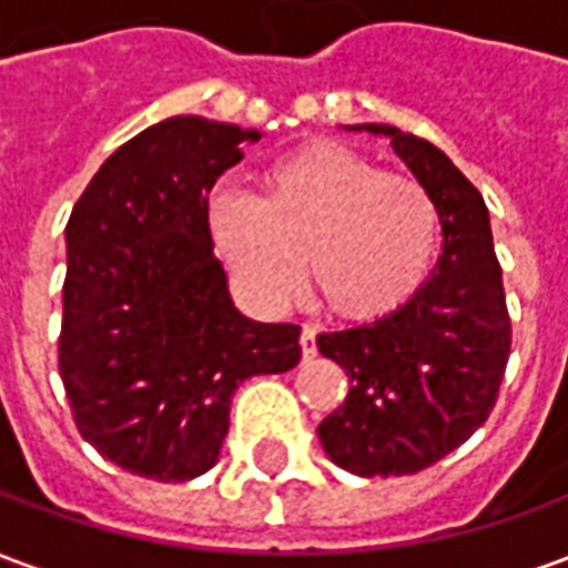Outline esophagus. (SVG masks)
Wrapping results in <instances>:
<instances>
[{
    "label": "esophagus",
    "mask_w": 568,
    "mask_h": 568,
    "mask_svg": "<svg viewBox=\"0 0 568 568\" xmlns=\"http://www.w3.org/2000/svg\"><path fill=\"white\" fill-rule=\"evenodd\" d=\"M301 353H304V358L316 356V325H304V332H301Z\"/></svg>",
    "instance_id": "1"
}]
</instances>
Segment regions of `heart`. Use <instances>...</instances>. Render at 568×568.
Instances as JSON below:
<instances>
[{"instance_id":"heart-1","label":"heart","mask_w":568,"mask_h":568,"mask_svg":"<svg viewBox=\"0 0 568 568\" xmlns=\"http://www.w3.org/2000/svg\"><path fill=\"white\" fill-rule=\"evenodd\" d=\"M206 231L236 285L261 307L295 295L307 255L322 307L381 320L426 280L438 206L407 173L381 170L337 142H307L267 166L261 194L215 191Z\"/></svg>"}]
</instances>
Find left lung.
<instances>
[{
	"instance_id": "1",
	"label": "left lung",
	"mask_w": 568,
	"mask_h": 568,
	"mask_svg": "<svg viewBox=\"0 0 568 568\" xmlns=\"http://www.w3.org/2000/svg\"><path fill=\"white\" fill-rule=\"evenodd\" d=\"M356 130L393 140L438 206L444 243L405 307L316 337L322 356L349 377L344 405L316 432L332 463L353 475H417L493 414L511 356V316L480 191L428 140L389 124Z\"/></svg>"
}]
</instances>
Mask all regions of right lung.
I'll return each instance as SVG.
<instances>
[{
    "label": "right lung",
    "mask_w": 568,
    "mask_h": 568,
    "mask_svg": "<svg viewBox=\"0 0 568 568\" xmlns=\"http://www.w3.org/2000/svg\"><path fill=\"white\" fill-rule=\"evenodd\" d=\"M258 130L166 118L97 170L67 222L57 365L81 438L130 475L210 471L236 386L301 362V325L246 320L206 203Z\"/></svg>",
    "instance_id": "right-lung-1"
}]
</instances>
